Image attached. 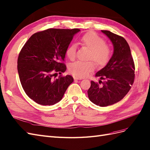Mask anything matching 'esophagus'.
<instances>
[{"label":"esophagus","instance_id":"obj_1","mask_svg":"<svg viewBox=\"0 0 150 150\" xmlns=\"http://www.w3.org/2000/svg\"><path fill=\"white\" fill-rule=\"evenodd\" d=\"M74 80H82V78H80V77H74Z\"/></svg>","mask_w":150,"mask_h":150}]
</instances>
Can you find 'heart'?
Segmentation results:
<instances>
[{"instance_id":"obj_1","label":"heart","mask_w":150,"mask_h":150,"mask_svg":"<svg viewBox=\"0 0 150 150\" xmlns=\"http://www.w3.org/2000/svg\"><path fill=\"white\" fill-rule=\"evenodd\" d=\"M81 43L91 50L89 59H94L99 65H105L109 61L111 50L109 46L105 44L104 38L95 33L90 32L85 34L81 39ZM77 46L71 44L66 50V54L69 59L73 60L76 56ZM95 69L93 61H77L69 66V71L74 76L84 77L88 76Z\"/></svg>"}]
</instances>
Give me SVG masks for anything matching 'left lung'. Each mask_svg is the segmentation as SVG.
<instances>
[{
    "label": "left lung",
    "instance_id": "left-lung-1",
    "mask_svg": "<svg viewBox=\"0 0 150 150\" xmlns=\"http://www.w3.org/2000/svg\"><path fill=\"white\" fill-rule=\"evenodd\" d=\"M110 39L113 53L106 66L96 74L100 77V86L91 81L87 91L89 100L97 105L106 107L121 100L131 89L135 79V64L131 51L123 37L108 30H101Z\"/></svg>",
    "mask_w": 150,
    "mask_h": 150
}]
</instances>
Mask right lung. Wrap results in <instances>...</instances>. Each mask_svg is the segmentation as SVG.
<instances>
[{"instance_id": "add662e5", "label": "right lung", "mask_w": 150, "mask_h": 150, "mask_svg": "<svg viewBox=\"0 0 150 150\" xmlns=\"http://www.w3.org/2000/svg\"><path fill=\"white\" fill-rule=\"evenodd\" d=\"M79 29L49 28L34 33L18 55L17 69L23 89L31 99L42 105H52L63 98L73 82L70 75L54 79L64 73L66 48Z\"/></svg>"}]
</instances>
